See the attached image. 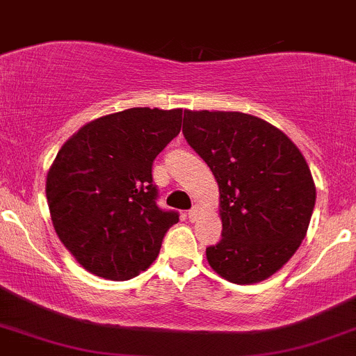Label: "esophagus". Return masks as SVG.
<instances>
[{"instance_id": "34e87169", "label": "esophagus", "mask_w": 356, "mask_h": 356, "mask_svg": "<svg viewBox=\"0 0 356 356\" xmlns=\"http://www.w3.org/2000/svg\"><path fill=\"white\" fill-rule=\"evenodd\" d=\"M197 213H200V208L197 207H193L189 209V213H188V216H189V220H194L197 216Z\"/></svg>"}]
</instances>
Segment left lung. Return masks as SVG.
I'll return each instance as SVG.
<instances>
[{
  "label": "left lung",
  "mask_w": 356,
  "mask_h": 356,
  "mask_svg": "<svg viewBox=\"0 0 356 356\" xmlns=\"http://www.w3.org/2000/svg\"><path fill=\"white\" fill-rule=\"evenodd\" d=\"M186 141L218 182L222 241L207 259L222 278L250 285L275 275L304 241L316 184L283 131L244 112L184 111Z\"/></svg>",
  "instance_id": "left-lung-1"
}]
</instances>
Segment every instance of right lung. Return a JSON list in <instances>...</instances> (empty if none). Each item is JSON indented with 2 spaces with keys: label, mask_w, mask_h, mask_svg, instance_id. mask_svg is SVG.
<instances>
[{
  "label": "right lung",
  "mask_w": 356,
  "mask_h": 356,
  "mask_svg": "<svg viewBox=\"0 0 356 356\" xmlns=\"http://www.w3.org/2000/svg\"><path fill=\"white\" fill-rule=\"evenodd\" d=\"M182 109L133 107L80 128L47 172L59 241L85 269L114 282L156 259L177 211L156 207L152 165L181 131Z\"/></svg>",
  "instance_id": "obj_1"
}]
</instances>
